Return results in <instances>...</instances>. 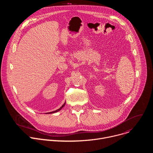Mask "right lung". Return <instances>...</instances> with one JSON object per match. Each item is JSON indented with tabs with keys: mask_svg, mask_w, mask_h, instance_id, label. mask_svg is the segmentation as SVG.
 I'll list each match as a JSON object with an SVG mask.
<instances>
[{
	"mask_svg": "<svg viewBox=\"0 0 153 153\" xmlns=\"http://www.w3.org/2000/svg\"><path fill=\"white\" fill-rule=\"evenodd\" d=\"M65 103L59 108V109H58V110H56V111H52V112H50V113H46V114H51V113H56V112H58L59 111H60V110H61V109L65 106Z\"/></svg>",
	"mask_w": 153,
	"mask_h": 153,
	"instance_id": "1",
	"label": "right lung"
}]
</instances>
